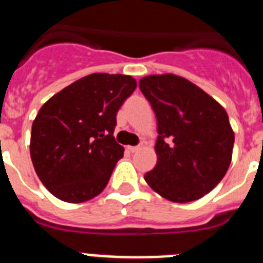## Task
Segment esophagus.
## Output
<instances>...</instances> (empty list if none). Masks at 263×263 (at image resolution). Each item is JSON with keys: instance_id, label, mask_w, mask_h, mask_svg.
I'll use <instances>...</instances> for the list:
<instances>
[{"instance_id": "obj_1", "label": "esophagus", "mask_w": 263, "mask_h": 263, "mask_svg": "<svg viewBox=\"0 0 263 263\" xmlns=\"http://www.w3.org/2000/svg\"><path fill=\"white\" fill-rule=\"evenodd\" d=\"M127 150H129L130 153H136V152H138L139 150V146H127Z\"/></svg>"}]
</instances>
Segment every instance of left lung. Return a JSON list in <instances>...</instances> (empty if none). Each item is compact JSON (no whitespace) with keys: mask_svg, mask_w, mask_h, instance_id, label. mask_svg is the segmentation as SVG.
<instances>
[{"mask_svg":"<svg viewBox=\"0 0 263 263\" xmlns=\"http://www.w3.org/2000/svg\"><path fill=\"white\" fill-rule=\"evenodd\" d=\"M139 89L157 116V164L145 180L174 203L203 197L231 164L234 133L227 111L203 89L180 76L152 75Z\"/></svg>","mask_w":263,"mask_h":263,"instance_id":"obj_1","label":"left lung"}]
</instances>
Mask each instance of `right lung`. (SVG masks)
I'll return each instance as SVG.
<instances>
[{"label": "right lung", "mask_w": 263, "mask_h": 263, "mask_svg": "<svg viewBox=\"0 0 263 263\" xmlns=\"http://www.w3.org/2000/svg\"><path fill=\"white\" fill-rule=\"evenodd\" d=\"M136 87L132 76L92 73L42 106L32 122L30 155L53 196L83 203L106 187L124 157V147L113 137L116 116Z\"/></svg>", "instance_id": "1"}]
</instances>
